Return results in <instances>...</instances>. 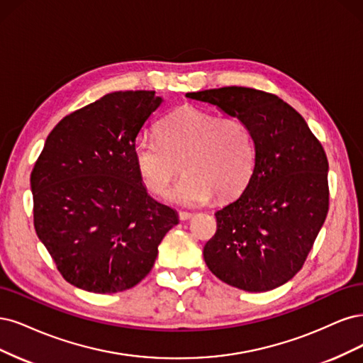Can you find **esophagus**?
<instances>
[{
  "label": "esophagus",
  "instance_id": "1",
  "mask_svg": "<svg viewBox=\"0 0 363 363\" xmlns=\"http://www.w3.org/2000/svg\"><path fill=\"white\" fill-rule=\"evenodd\" d=\"M193 216H194L193 213H186V211H181V213H179V218H181L182 221H186V220H190V218H191Z\"/></svg>",
  "mask_w": 363,
  "mask_h": 363
}]
</instances>
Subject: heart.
I'll use <instances>...</instances> for the list:
<instances>
[{"mask_svg": "<svg viewBox=\"0 0 363 363\" xmlns=\"http://www.w3.org/2000/svg\"><path fill=\"white\" fill-rule=\"evenodd\" d=\"M157 137L140 135L133 147L138 177L152 194H167L178 164L185 177L172 199L186 206L205 203L214 194L228 201L242 193L253 177L255 135L235 116L218 118L182 107L160 122Z\"/></svg>", "mask_w": 363, "mask_h": 363, "instance_id": "1", "label": "heart"}]
</instances>
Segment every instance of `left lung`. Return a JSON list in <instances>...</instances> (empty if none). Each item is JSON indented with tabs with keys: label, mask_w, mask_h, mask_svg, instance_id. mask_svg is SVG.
Returning <instances> with one entry per match:
<instances>
[{
	"label": "left lung",
	"mask_w": 363,
	"mask_h": 363,
	"mask_svg": "<svg viewBox=\"0 0 363 363\" xmlns=\"http://www.w3.org/2000/svg\"><path fill=\"white\" fill-rule=\"evenodd\" d=\"M185 96L247 122L256 145L249 185L216 213L217 232L203 249L208 268L225 284L250 292L286 284L301 270L329 211L323 145L273 93L232 86Z\"/></svg>",
	"instance_id": "obj_1"
}]
</instances>
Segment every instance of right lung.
I'll return each instance as SVG.
<instances>
[{
  "mask_svg": "<svg viewBox=\"0 0 363 363\" xmlns=\"http://www.w3.org/2000/svg\"><path fill=\"white\" fill-rule=\"evenodd\" d=\"M161 101L154 90L114 91L67 114L33 167L34 229L77 288L135 286L178 225L177 213L147 194L134 162L135 138Z\"/></svg>",
  "mask_w": 363,
  "mask_h": 363,
  "instance_id": "obj_1",
  "label": "right lung"
}]
</instances>
